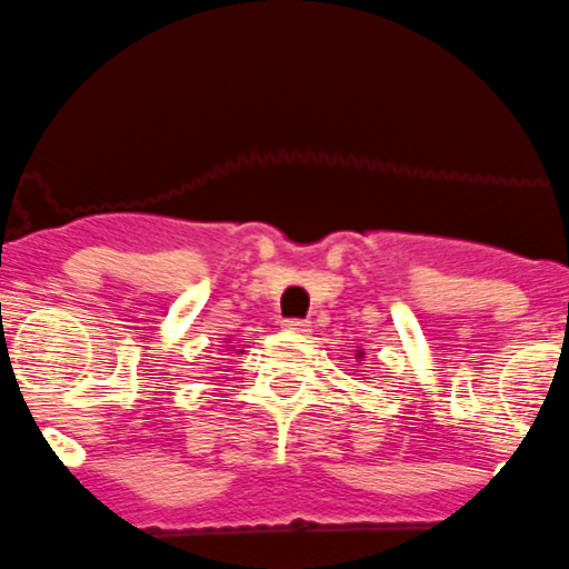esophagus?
Returning <instances> with one entry per match:
<instances>
[{
	"instance_id": "1",
	"label": "esophagus",
	"mask_w": 569,
	"mask_h": 569,
	"mask_svg": "<svg viewBox=\"0 0 569 569\" xmlns=\"http://www.w3.org/2000/svg\"><path fill=\"white\" fill-rule=\"evenodd\" d=\"M283 328L291 333H309L311 331V322L309 320H297V317H291V320H283Z\"/></svg>"
}]
</instances>
